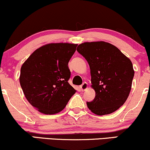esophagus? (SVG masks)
I'll use <instances>...</instances> for the list:
<instances>
[{
    "mask_svg": "<svg viewBox=\"0 0 150 150\" xmlns=\"http://www.w3.org/2000/svg\"><path fill=\"white\" fill-rule=\"evenodd\" d=\"M87 88H88V84H87L86 82H84L80 86V90L81 91H84Z\"/></svg>",
    "mask_w": 150,
    "mask_h": 150,
    "instance_id": "obj_1",
    "label": "esophagus"
}]
</instances>
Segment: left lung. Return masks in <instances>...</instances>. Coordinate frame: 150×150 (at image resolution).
<instances>
[{"instance_id":"left-lung-1","label":"left lung","mask_w":150,"mask_h":150,"mask_svg":"<svg viewBox=\"0 0 150 150\" xmlns=\"http://www.w3.org/2000/svg\"><path fill=\"white\" fill-rule=\"evenodd\" d=\"M88 62L91 86L96 91L87 107L98 115L111 113L125 102L132 88L134 71L132 62L117 47L105 41L85 42L77 48Z\"/></svg>"}]
</instances>
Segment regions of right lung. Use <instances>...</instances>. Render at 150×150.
I'll use <instances>...</instances> for the list:
<instances>
[{
  "mask_svg": "<svg viewBox=\"0 0 150 150\" xmlns=\"http://www.w3.org/2000/svg\"><path fill=\"white\" fill-rule=\"evenodd\" d=\"M77 44L48 43L24 62L19 81L26 99L39 112L54 114L62 111L76 91L68 82V66Z\"/></svg>",
  "mask_w": 150,
  "mask_h": 150,
  "instance_id": "add662e5",
  "label": "right lung"
}]
</instances>
